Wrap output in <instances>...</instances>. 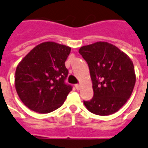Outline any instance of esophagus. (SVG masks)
<instances>
[{
    "label": "esophagus",
    "instance_id": "esophagus-1",
    "mask_svg": "<svg viewBox=\"0 0 148 148\" xmlns=\"http://www.w3.org/2000/svg\"><path fill=\"white\" fill-rule=\"evenodd\" d=\"M75 87H76V90H79V89H80V84H76V85H75Z\"/></svg>",
    "mask_w": 148,
    "mask_h": 148
}]
</instances>
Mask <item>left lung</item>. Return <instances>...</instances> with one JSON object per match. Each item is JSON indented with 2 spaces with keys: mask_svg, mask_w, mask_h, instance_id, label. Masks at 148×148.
Masks as SVG:
<instances>
[{
  "mask_svg": "<svg viewBox=\"0 0 148 148\" xmlns=\"http://www.w3.org/2000/svg\"><path fill=\"white\" fill-rule=\"evenodd\" d=\"M80 55L89 67L94 92L90 101H84L90 112L109 116L124 105L136 84L134 65L126 53L116 46L99 41L81 47Z\"/></svg>",
  "mask_w": 148,
  "mask_h": 148,
  "instance_id": "8db88e82",
  "label": "left lung"
}]
</instances>
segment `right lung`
I'll use <instances>...</instances> for the list:
<instances>
[{"mask_svg":"<svg viewBox=\"0 0 148 148\" xmlns=\"http://www.w3.org/2000/svg\"><path fill=\"white\" fill-rule=\"evenodd\" d=\"M70 52L69 46L48 41L36 46L19 63L16 91L29 109L45 114L62 106L72 89L64 83L69 73L65 61Z\"/></svg>","mask_w":148,"mask_h":148,"instance_id":"obj_1","label":"right lung"}]
</instances>
